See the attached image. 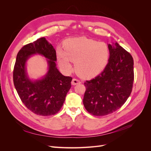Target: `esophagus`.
<instances>
[{"instance_id": "1", "label": "esophagus", "mask_w": 151, "mask_h": 151, "mask_svg": "<svg viewBox=\"0 0 151 151\" xmlns=\"http://www.w3.org/2000/svg\"><path fill=\"white\" fill-rule=\"evenodd\" d=\"M80 83H81L80 80L77 79H75L74 78V79H73L72 81V84L74 85V86L77 85V84H80Z\"/></svg>"}]
</instances>
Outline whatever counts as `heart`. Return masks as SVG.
Masks as SVG:
<instances>
[{
	"mask_svg": "<svg viewBox=\"0 0 151 151\" xmlns=\"http://www.w3.org/2000/svg\"><path fill=\"white\" fill-rule=\"evenodd\" d=\"M56 53L59 65L63 70L71 72L75 61L77 74L84 77H91L101 72L109 57L106 43L85 37L67 40L64 48L58 47Z\"/></svg>",
	"mask_w": 151,
	"mask_h": 151,
	"instance_id": "obj_1",
	"label": "heart"
}]
</instances>
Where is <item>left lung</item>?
Wrapping results in <instances>:
<instances>
[{
	"label": "left lung",
	"instance_id": "8db88e82",
	"mask_svg": "<svg viewBox=\"0 0 151 151\" xmlns=\"http://www.w3.org/2000/svg\"><path fill=\"white\" fill-rule=\"evenodd\" d=\"M109 58L104 70L84 83L83 104L94 116H104L120 108L130 96L134 80V60L118 43L108 45Z\"/></svg>",
	"mask_w": 151,
	"mask_h": 151
}]
</instances>
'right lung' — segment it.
Listing matches in <instances>:
<instances>
[{"instance_id":"add662e5","label":"right lung","mask_w":151,"mask_h":151,"mask_svg":"<svg viewBox=\"0 0 151 151\" xmlns=\"http://www.w3.org/2000/svg\"><path fill=\"white\" fill-rule=\"evenodd\" d=\"M36 53L48 59L49 71L42 80L33 81L27 75L25 63ZM56 60L55 50L44 37L24 45L17 55L13 70L14 84L22 102L36 115L50 116L57 113L71 88L72 78L58 71Z\"/></svg>"}]
</instances>
